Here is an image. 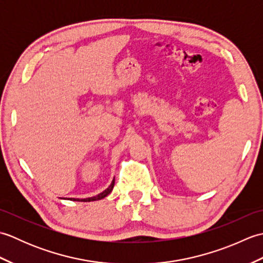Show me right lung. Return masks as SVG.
<instances>
[{"instance_id": "1", "label": "right lung", "mask_w": 263, "mask_h": 263, "mask_svg": "<svg viewBox=\"0 0 263 263\" xmlns=\"http://www.w3.org/2000/svg\"><path fill=\"white\" fill-rule=\"evenodd\" d=\"M114 184H115V178L113 181H111L110 185L105 190V191H103L102 193H99L97 195H95V197H91V198H86V199H79V198H66L68 200H71V201H81V202H90V201H97V200H100V199H104L105 197H107V195L113 191V187H114Z\"/></svg>"}]
</instances>
